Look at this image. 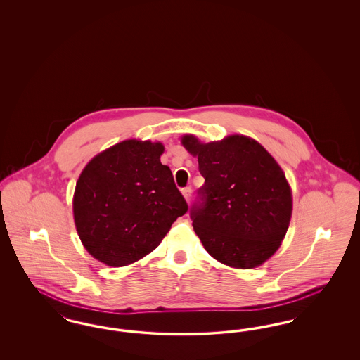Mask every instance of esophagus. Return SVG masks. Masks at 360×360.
I'll return each instance as SVG.
<instances>
[{"label": "esophagus", "instance_id": "1", "mask_svg": "<svg viewBox=\"0 0 360 360\" xmlns=\"http://www.w3.org/2000/svg\"><path fill=\"white\" fill-rule=\"evenodd\" d=\"M182 194L185 195V198H186V201H190V198H191V194H193V188H182Z\"/></svg>", "mask_w": 360, "mask_h": 360}]
</instances>
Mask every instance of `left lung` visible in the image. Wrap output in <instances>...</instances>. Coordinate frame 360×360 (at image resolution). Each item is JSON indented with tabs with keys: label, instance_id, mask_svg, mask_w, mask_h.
<instances>
[{
	"label": "left lung",
	"instance_id": "1",
	"mask_svg": "<svg viewBox=\"0 0 360 360\" xmlns=\"http://www.w3.org/2000/svg\"><path fill=\"white\" fill-rule=\"evenodd\" d=\"M182 144L198 156L205 178L190 219L206 251L235 269L260 266L279 248L290 223L291 190L282 169L250 137L202 144L186 135Z\"/></svg>",
	"mask_w": 360,
	"mask_h": 360
}]
</instances>
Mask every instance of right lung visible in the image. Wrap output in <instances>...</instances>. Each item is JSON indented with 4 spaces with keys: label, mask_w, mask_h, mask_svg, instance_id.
<instances>
[{
    "label": "right lung",
    "mask_w": 360,
    "mask_h": 360,
    "mask_svg": "<svg viewBox=\"0 0 360 360\" xmlns=\"http://www.w3.org/2000/svg\"><path fill=\"white\" fill-rule=\"evenodd\" d=\"M160 143L125 140L94 156L81 174L74 220L87 252L112 267L131 264L160 244L188 212Z\"/></svg>",
    "instance_id": "1"
}]
</instances>
